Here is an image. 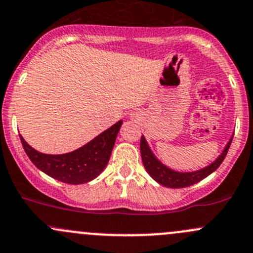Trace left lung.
<instances>
[{"mask_svg":"<svg viewBox=\"0 0 253 253\" xmlns=\"http://www.w3.org/2000/svg\"><path fill=\"white\" fill-rule=\"evenodd\" d=\"M233 135H231V137L229 139L225 147L223 148L222 153H220L211 165L194 171L174 170V169L166 166L165 163L161 162V161L156 157L155 153L152 152L150 145L146 141V137L142 135L141 141H140V151H141L142 163H144L145 169L147 170V173L150 174L151 178H152L153 180L157 181L158 184L163 185V186L171 187V189H179V187L190 186V185L199 183L202 179L207 178V176L210 175V174H212L213 171L217 170L218 167L222 165L226 153H228V150L231 144V140H233Z\"/></svg>","mask_w":253,"mask_h":253,"instance_id":"8db88e82","label":"left lung"}]
</instances>
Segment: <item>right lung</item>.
Here are the masks:
<instances>
[{
  "instance_id": "right-lung-1",
  "label": "right lung",
  "mask_w": 253,
  "mask_h": 253,
  "mask_svg": "<svg viewBox=\"0 0 253 253\" xmlns=\"http://www.w3.org/2000/svg\"><path fill=\"white\" fill-rule=\"evenodd\" d=\"M122 124L123 121L117 122L87 144L63 155L39 152L22 135L19 136L25 153L36 168L62 183L79 185L93 180L106 168Z\"/></svg>"
}]
</instances>
